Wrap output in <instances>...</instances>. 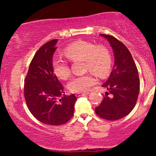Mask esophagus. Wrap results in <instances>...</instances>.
<instances>
[{
  "instance_id": "obj_1",
  "label": "esophagus",
  "mask_w": 156,
  "mask_h": 156,
  "mask_svg": "<svg viewBox=\"0 0 156 156\" xmlns=\"http://www.w3.org/2000/svg\"><path fill=\"white\" fill-rule=\"evenodd\" d=\"M89 94V92H80V93H77L76 96L77 97H80V96H83V95H87V94Z\"/></svg>"
}]
</instances>
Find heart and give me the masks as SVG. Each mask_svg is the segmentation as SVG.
I'll return each mask as SVG.
<instances>
[{"label":"heart","mask_w":156,"mask_h":156,"mask_svg":"<svg viewBox=\"0 0 156 156\" xmlns=\"http://www.w3.org/2000/svg\"><path fill=\"white\" fill-rule=\"evenodd\" d=\"M64 53L72 61L83 59L84 69L91 71L98 77L108 74L112 67V58L110 51L103 45L84 41L73 42L64 50ZM53 73L58 78L65 80L70 75V68L68 62L62 57H55L52 62ZM96 83L92 73L76 76L69 80L67 87L72 92H83Z\"/></svg>","instance_id":"heart-1"}]
</instances>
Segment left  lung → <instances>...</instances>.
Wrapping results in <instances>:
<instances>
[{
  "label": "left lung",
  "mask_w": 156,
  "mask_h": 156,
  "mask_svg": "<svg viewBox=\"0 0 156 156\" xmlns=\"http://www.w3.org/2000/svg\"><path fill=\"white\" fill-rule=\"evenodd\" d=\"M101 36L112 46L114 64L108 80L103 84L108 92H105L103 101L95 108V113L103 119L117 120L130 114L135 107L139 93V73L133 57L122 42L113 36Z\"/></svg>",
  "instance_id": "left-lung-1"
}]
</instances>
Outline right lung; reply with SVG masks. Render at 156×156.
Returning <instances> with one entry per match:
<instances>
[{"mask_svg":"<svg viewBox=\"0 0 156 156\" xmlns=\"http://www.w3.org/2000/svg\"><path fill=\"white\" fill-rule=\"evenodd\" d=\"M57 39L42 45L35 53L25 79L24 96L27 106L36 119L50 125L67 122L74 114L77 100L74 94L67 96L53 73L52 62Z\"/></svg>","mask_w":156,"mask_h":156,"instance_id":"right-lung-1","label":"right lung"}]
</instances>
